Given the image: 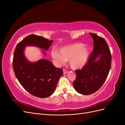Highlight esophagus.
Masks as SVG:
<instances>
[{"label": "esophagus", "instance_id": "obj_1", "mask_svg": "<svg viewBox=\"0 0 125 125\" xmlns=\"http://www.w3.org/2000/svg\"><path fill=\"white\" fill-rule=\"evenodd\" d=\"M63 74H66V73H68V71L66 70L65 69H63Z\"/></svg>", "mask_w": 125, "mask_h": 125}]
</instances>
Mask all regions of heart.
Returning <instances> with one entry per match:
<instances>
[{
	"label": "heart",
	"mask_w": 125,
	"mask_h": 125,
	"mask_svg": "<svg viewBox=\"0 0 125 125\" xmlns=\"http://www.w3.org/2000/svg\"><path fill=\"white\" fill-rule=\"evenodd\" d=\"M89 48L82 43H74L60 48L59 52L56 50L51 51V56L58 65H62L69 61L72 69L78 70L83 68L88 61Z\"/></svg>",
	"instance_id": "1"
}]
</instances>
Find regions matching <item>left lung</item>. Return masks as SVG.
Returning a JSON list of instances; mask_svg holds the SVG:
<instances>
[{"mask_svg":"<svg viewBox=\"0 0 125 125\" xmlns=\"http://www.w3.org/2000/svg\"><path fill=\"white\" fill-rule=\"evenodd\" d=\"M94 40V50L86 65L75 71L76 79L73 82L75 91L83 95L96 92L104 84L111 67L112 56L106 41L90 33Z\"/></svg>","mask_w":125,"mask_h":125,"instance_id":"8db88e82","label":"left lung"}]
</instances>
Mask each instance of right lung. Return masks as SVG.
Returning <instances> with one entry per match:
<instances>
[{"label": "right lung", "mask_w": 125, "mask_h": 125, "mask_svg": "<svg viewBox=\"0 0 125 125\" xmlns=\"http://www.w3.org/2000/svg\"><path fill=\"white\" fill-rule=\"evenodd\" d=\"M52 42L31 34L17 44L14 52L13 68L16 78L25 90L40 98L47 97L53 94L59 79L63 74V70L46 59L30 62L25 58L24 50L26 46H33L47 51Z\"/></svg>", "instance_id": "obj_1"}]
</instances>
